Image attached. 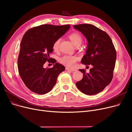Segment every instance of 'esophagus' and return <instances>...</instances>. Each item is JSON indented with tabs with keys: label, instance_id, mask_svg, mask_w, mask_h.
<instances>
[{
	"label": "esophagus",
	"instance_id": "1",
	"mask_svg": "<svg viewBox=\"0 0 132 132\" xmlns=\"http://www.w3.org/2000/svg\"><path fill=\"white\" fill-rule=\"evenodd\" d=\"M66 70H68V71H77V70L75 68H69V67H66Z\"/></svg>",
	"mask_w": 132,
	"mask_h": 132
}]
</instances>
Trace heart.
<instances>
[{"instance_id": "1", "label": "heart", "mask_w": 132, "mask_h": 132, "mask_svg": "<svg viewBox=\"0 0 132 132\" xmlns=\"http://www.w3.org/2000/svg\"><path fill=\"white\" fill-rule=\"evenodd\" d=\"M68 38L70 39L72 44L75 47H79L81 45L83 41L81 35L79 32H74L68 36ZM60 42V39H57L53 43L52 48L55 52H57L59 50ZM77 57L76 56H74V55H64V56L60 58L59 61L61 64L66 66L71 67L74 65V63L77 61Z\"/></svg>"}]
</instances>
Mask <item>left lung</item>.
Instances as JSON below:
<instances>
[{"label":"left lung","instance_id":"8db88e82","mask_svg":"<svg viewBox=\"0 0 132 132\" xmlns=\"http://www.w3.org/2000/svg\"><path fill=\"white\" fill-rule=\"evenodd\" d=\"M73 27L84 35L88 42L82 64L92 66L89 73L80 69L84 77L76 86L85 94L96 95L103 91L112 79L117 58L115 48L108 34L94 25L83 24Z\"/></svg>","mask_w":132,"mask_h":132}]
</instances>
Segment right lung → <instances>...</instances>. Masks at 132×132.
Instances as JSON below:
<instances>
[{
  "instance_id": "1",
  "label": "right lung",
  "mask_w": 132,
  "mask_h": 132,
  "mask_svg": "<svg viewBox=\"0 0 132 132\" xmlns=\"http://www.w3.org/2000/svg\"><path fill=\"white\" fill-rule=\"evenodd\" d=\"M70 28V25L43 24L31 28L23 35L18 59L19 74L26 87L35 93L44 95L56 84L65 67L50 57L54 42ZM46 61L54 63L52 68L44 67Z\"/></svg>"
}]
</instances>
